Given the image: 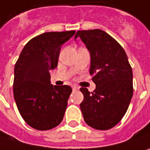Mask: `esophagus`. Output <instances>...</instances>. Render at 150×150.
Wrapping results in <instances>:
<instances>
[{"instance_id":"34e87169","label":"esophagus","mask_w":150,"mask_h":150,"mask_svg":"<svg viewBox=\"0 0 150 150\" xmlns=\"http://www.w3.org/2000/svg\"><path fill=\"white\" fill-rule=\"evenodd\" d=\"M72 88H73V90H79V87H77V86H73V87H72Z\"/></svg>"}]
</instances>
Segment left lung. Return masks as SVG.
Listing matches in <instances>:
<instances>
[{"instance_id": "left-lung-1", "label": "left lung", "mask_w": 150, "mask_h": 150, "mask_svg": "<svg viewBox=\"0 0 150 150\" xmlns=\"http://www.w3.org/2000/svg\"><path fill=\"white\" fill-rule=\"evenodd\" d=\"M90 52V75L96 88L90 93L84 88L80 107L85 122L96 129L114 127L125 116L133 95L132 69L123 47L100 29L78 31Z\"/></svg>"}]
</instances>
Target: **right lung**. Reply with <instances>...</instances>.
I'll return each mask as SVG.
<instances>
[{
  "instance_id": "obj_1",
  "label": "right lung",
  "mask_w": 150,
  "mask_h": 150,
  "mask_svg": "<svg viewBox=\"0 0 150 150\" xmlns=\"http://www.w3.org/2000/svg\"><path fill=\"white\" fill-rule=\"evenodd\" d=\"M75 33L50 32L35 37L15 63L14 100L23 119L34 129H53L63 118L72 88L50 84V70L57 67L61 46Z\"/></svg>"
}]
</instances>
